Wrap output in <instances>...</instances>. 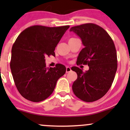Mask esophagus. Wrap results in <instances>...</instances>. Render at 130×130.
Here are the masks:
<instances>
[{"instance_id": "esophagus-1", "label": "esophagus", "mask_w": 130, "mask_h": 130, "mask_svg": "<svg viewBox=\"0 0 130 130\" xmlns=\"http://www.w3.org/2000/svg\"><path fill=\"white\" fill-rule=\"evenodd\" d=\"M71 71V69L70 67H66V72L67 73H70Z\"/></svg>"}]
</instances>
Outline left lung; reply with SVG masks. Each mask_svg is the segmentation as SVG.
Masks as SVG:
<instances>
[{
  "instance_id": "8db88e82",
  "label": "left lung",
  "mask_w": 130,
  "mask_h": 130,
  "mask_svg": "<svg viewBox=\"0 0 130 130\" xmlns=\"http://www.w3.org/2000/svg\"><path fill=\"white\" fill-rule=\"evenodd\" d=\"M84 47L79 54L77 65H88V71L71 68L77 74L72 86L74 95L86 102L100 99L111 87L117 69V52L113 40L100 26L92 23L72 27Z\"/></svg>"
}]
</instances>
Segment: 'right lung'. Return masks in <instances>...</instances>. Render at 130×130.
I'll use <instances>...</instances> for the list:
<instances>
[{
  "label": "right lung",
  "instance_id": "add662e5",
  "mask_svg": "<svg viewBox=\"0 0 130 130\" xmlns=\"http://www.w3.org/2000/svg\"><path fill=\"white\" fill-rule=\"evenodd\" d=\"M69 26L49 27L33 26L22 31L11 49L10 68L18 90L28 100L40 102L54 90L66 67L57 64L46 68L45 56H54V50Z\"/></svg>",
  "mask_w": 130,
  "mask_h": 130
}]
</instances>
